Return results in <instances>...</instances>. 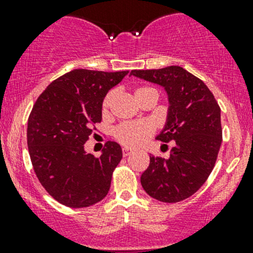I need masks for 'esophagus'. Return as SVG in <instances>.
Listing matches in <instances>:
<instances>
[{
    "label": "esophagus",
    "mask_w": 253,
    "mask_h": 253,
    "mask_svg": "<svg viewBox=\"0 0 253 253\" xmlns=\"http://www.w3.org/2000/svg\"><path fill=\"white\" fill-rule=\"evenodd\" d=\"M131 153L132 149H129V148H122V155H124V157H128Z\"/></svg>",
    "instance_id": "esophagus-1"
}]
</instances>
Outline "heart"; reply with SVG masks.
Returning <instances> with one entry per match:
<instances>
[{"label": "heart", "instance_id": "1", "mask_svg": "<svg viewBox=\"0 0 253 253\" xmlns=\"http://www.w3.org/2000/svg\"><path fill=\"white\" fill-rule=\"evenodd\" d=\"M145 90H154L153 88H148V86H143L136 90V94L142 93ZM114 91L106 94V96L103 100V109L104 114H106L110 108L112 99H114ZM153 134V126L149 122L145 121H136V122H125V124L120 125L115 129V138L117 139L121 144L126 145V147H138L142 143H144Z\"/></svg>", "mask_w": 253, "mask_h": 253}]
</instances>
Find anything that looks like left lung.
I'll use <instances>...</instances> for the list:
<instances>
[{
	"instance_id": "8db88e82",
	"label": "left lung",
	"mask_w": 253,
	"mask_h": 253,
	"mask_svg": "<svg viewBox=\"0 0 253 253\" xmlns=\"http://www.w3.org/2000/svg\"><path fill=\"white\" fill-rule=\"evenodd\" d=\"M131 75L162 85L169 98L167 124L157 139L171 142L170 157L150 155L142 187L160 202H181L202 187L215 165L223 137L220 108L208 86L180 66Z\"/></svg>"
}]
</instances>
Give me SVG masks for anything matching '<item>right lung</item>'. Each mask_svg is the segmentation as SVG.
<instances>
[{"mask_svg":"<svg viewBox=\"0 0 253 253\" xmlns=\"http://www.w3.org/2000/svg\"><path fill=\"white\" fill-rule=\"evenodd\" d=\"M127 73L73 70L51 82L35 101L27 129L30 160L42 187L61 205L85 208L108 195L121 147L106 142L95 158L84 144L101 121L105 95Z\"/></svg>","mask_w":253,"mask_h":253,"instance_id":"add662e5","label":"right lung"}]
</instances>
